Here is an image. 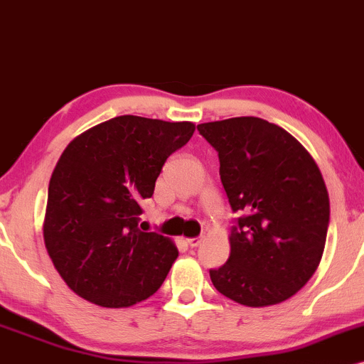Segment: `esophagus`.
<instances>
[{
    "instance_id": "1",
    "label": "esophagus",
    "mask_w": 364,
    "mask_h": 364,
    "mask_svg": "<svg viewBox=\"0 0 364 364\" xmlns=\"http://www.w3.org/2000/svg\"><path fill=\"white\" fill-rule=\"evenodd\" d=\"M186 242H187V246H191V247H198L199 244L203 242V237H191V239H187Z\"/></svg>"
}]
</instances>
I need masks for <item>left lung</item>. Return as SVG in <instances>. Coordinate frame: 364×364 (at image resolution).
Segmentation results:
<instances>
[{
    "label": "left lung",
    "mask_w": 364,
    "mask_h": 364,
    "mask_svg": "<svg viewBox=\"0 0 364 364\" xmlns=\"http://www.w3.org/2000/svg\"><path fill=\"white\" fill-rule=\"evenodd\" d=\"M218 153L232 211L230 256L210 270L220 294L261 308L289 299L313 277L330 220L321 171L287 130L258 117L198 125Z\"/></svg>",
    "instance_id": "8db88e82"
}]
</instances>
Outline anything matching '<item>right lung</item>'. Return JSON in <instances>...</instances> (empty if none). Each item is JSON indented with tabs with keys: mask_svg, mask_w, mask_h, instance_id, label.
Wrapping results in <instances>:
<instances>
[{
	"mask_svg": "<svg viewBox=\"0 0 364 364\" xmlns=\"http://www.w3.org/2000/svg\"><path fill=\"white\" fill-rule=\"evenodd\" d=\"M193 122L122 115L77 136L48 187L44 244L65 284L103 308H129L153 296L178 251L173 240L139 228L141 203Z\"/></svg>",
	"mask_w": 364,
	"mask_h": 364,
	"instance_id": "add662e5",
	"label": "right lung"
}]
</instances>
